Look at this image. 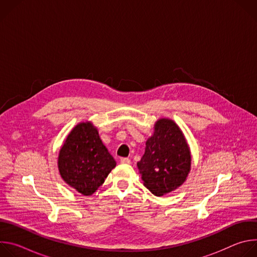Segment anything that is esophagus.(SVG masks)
I'll return each mask as SVG.
<instances>
[{
	"instance_id": "obj_1",
	"label": "esophagus",
	"mask_w": 257,
	"mask_h": 257,
	"mask_svg": "<svg viewBox=\"0 0 257 257\" xmlns=\"http://www.w3.org/2000/svg\"><path fill=\"white\" fill-rule=\"evenodd\" d=\"M121 163L125 164V165H129L131 163V161L128 158H123V159H121Z\"/></svg>"
}]
</instances>
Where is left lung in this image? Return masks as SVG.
Here are the masks:
<instances>
[{
    "label": "left lung",
    "instance_id": "8db88e82",
    "mask_svg": "<svg viewBox=\"0 0 257 257\" xmlns=\"http://www.w3.org/2000/svg\"><path fill=\"white\" fill-rule=\"evenodd\" d=\"M145 144V153L137 163L144 186L156 196L181 186L190 171L191 157L180 128L172 120L161 119Z\"/></svg>",
    "mask_w": 257,
    "mask_h": 257
}]
</instances>
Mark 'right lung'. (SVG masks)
I'll return each mask as SVG.
<instances>
[{
	"instance_id": "obj_1",
	"label": "right lung",
	"mask_w": 257,
	"mask_h": 257,
	"mask_svg": "<svg viewBox=\"0 0 257 257\" xmlns=\"http://www.w3.org/2000/svg\"><path fill=\"white\" fill-rule=\"evenodd\" d=\"M64 181L83 195H91L104 182L116 162L91 123H80L68 135L59 155Z\"/></svg>"
}]
</instances>
